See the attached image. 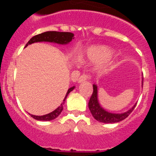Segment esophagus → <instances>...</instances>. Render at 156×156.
Listing matches in <instances>:
<instances>
[{"label":"esophagus","mask_w":156,"mask_h":156,"mask_svg":"<svg viewBox=\"0 0 156 156\" xmlns=\"http://www.w3.org/2000/svg\"><path fill=\"white\" fill-rule=\"evenodd\" d=\"M90 79V76L87 74H82L78 80V83H83Z\"/></svg>","instance_id":"1"}]
</instances>
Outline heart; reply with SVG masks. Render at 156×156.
Here are the masks:
<instances>
[{
    "mask_svg": "<svg viewBox=\"0 0 156 156\" xmlns=\"http://www.w3.org/2000/svg\"><path fill=\"white\" fill-rule=\"evenodd\" d=\"M112 55V50L105 46H94L88 51V57L93 62L100 63L106 61ZM106 70V69H105Z\"/></svg>",
    "mask_w": 156,
    "mask_h": 156,
    "instance_id": "heart-1",
    "label": "heart"
}]
</instances>
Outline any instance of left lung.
Returning <instances> with one entry per match:
<instances>
[{
    "label": "left lung",
    "mask_w": 156,
    "mask_h": 156,
    "mask_svg": "<svg viewBox=\"0 0 156 156\" xmlns=\"http://www.w3.org/2000/svg\"><path fill=\"white\" fill-rule=\"evenodd\" d=\"M93 93H92L90 101L88 102V107H89V109H90L94 118L101 122L114 123V122H120V121L126 119V117L131 113L132 111L136 106V104H135L130 109L128 110L126 112H123V113L115 114L108 112L105 111L102 107H101L100 104H99L98 100V87L95 84H93Z\"/></svg>",
    "instance_id": "1"
}]
</instances>
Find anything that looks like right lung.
I'll use <instances>...</instances> for the list:
<instances>
[{"mask_svg":"<svg viewBox=\"0 0 156 156\" xmlns=\"http://www.w3.org/2000/svg\"><path fill=\"white\" fill-rule=\"evenodd\" d=\"M74 38V34H72V33H69V32H57V31H48L44 32V33H42L41 34H38V35H36L34 37H33L30 41H28L26 47L28 46L29 44H34V43L37 42H53L56 43V44H67L72 40ZM25 47V48H26ZM75 87H72L68 90L67 93L66 94V97H65L64 100H63V102L62 103L61 105L58 107L55 110H54L53 112H50V113L46 114V115H31L30 114V116L33 117L34 119H37V120L41 121H50L52 119H55V118H57L63 110V105L65 103V101H66V97L68 96L69 94L73 90Z\"/></svg>","mask_w":156,"mask_h":156,"instance_id":"right-lung-1","label":"right lung"}]
</instances>
